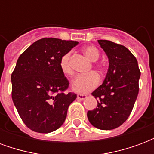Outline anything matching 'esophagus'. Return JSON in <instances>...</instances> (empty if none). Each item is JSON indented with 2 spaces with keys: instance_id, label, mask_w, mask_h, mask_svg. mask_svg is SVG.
<instances>
[{
  "instance_id": "1",
  "label": "esophagus",
  "mask_w": 154,
  "mask_h": 154,
  "mask_svg": "<svg viewBox=\"0 0 154 154\" xmlns=\"http://www.w3.org/2000/svg\"><path fill=\"white\" fill-rule=\"evenodd\" d=\"M77 97L78 100H85V99L87 98V95H84V94H78V95L77 96Z\"/></svg>"
}]
</instances>
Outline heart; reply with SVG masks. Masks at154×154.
Here are the masks:
<instances>
[{
	"label": "heart",
	"mask_w": 154,
	"mask_h": 154,
	"mask_svg": "<svg viewBox=\"0 0 154 154\" xmlns=\"http://www.w3.org/2000/svg\"><path fill=\"white\" fill-rule=\"evenodd\" d=\"M83 54L91 62H96L100 57V52L98 48L95 46H86L83 48ZM70 53L65 54L61 57L59 66L62 72L66 76H72V69L70 66ZM97 69L99 72L102 71L100 66H97ZM100 82L99 76L96 72H91L90 73L86 75L77 76L72 81L71 87L72 90L77 93H87L91 91L94 90L98 86Z\"/></svg>",
	"instance_id": "b5f03b06"
}]
</instances>
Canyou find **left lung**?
Returning a JSON list of instances; mask_svg holds the SVG:
<instances>
[{
    "label": "left lung",
    "instance_id": "1",
    "mask_svg": "<svg viewBox=\"0 0 154 154\" xmlns=\"http://www.w3.org/2000/svg\"><path fill=\"white\" fill-rule=\"evenodd\" d=\"M106 54L109 67L102 85L91 93L98 104L87 112L90 123L97 129H116L128 119L139 94L140 71L136 57L123 45L98 40Z\"/></svg>",
    "mask_w": 154,
    "mask_h": 154
}]
</instances>
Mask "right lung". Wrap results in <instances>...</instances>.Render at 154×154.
Returning a JSON list of instances; mask_svg holds the SVG:
<instances>
[{"label":"right lung","instance_id":"obj_1","mask_svg":"<svg viewBox=\"0 0 154 154\" xmlns=\"http://www.w3.org/2000/svg\"><path fill=\"white\" fill-rule=\"evenodd\" d=\"M77 41L44 38L31 44L17 60L11 74L12 100L28 128L53 132L62 126L77 95L63 91L69 82L59 66L61 57Z\"/></svg>","mask_w":154,"mask_h":154}]
</instances>
